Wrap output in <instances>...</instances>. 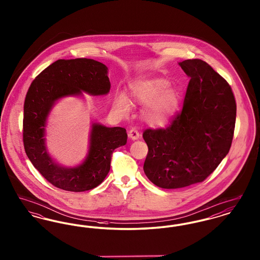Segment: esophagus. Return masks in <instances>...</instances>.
Segmentation results:
<instances>
[{"label":"esophagus","mask_w":260,"mask_h":260,"mask_svg":"<svg viewBox=\"0 0 260 260\" xmlns=\"http://www.w3.org/2000/svg\"><path fill=\"white\" fill-rule=\"evenodd\" d=\"M128 137L133 140H136L140 137V134L139 132L136 129V128H132L129 132H128Z\"/></svg>","instance_id":"esophagus-1"}]
</instances>
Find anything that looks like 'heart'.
I'll return each mask as SVG.
<instances>
[{
	"label": "heart",
	"mask_w": 260,
	"mask_h": 260,
	"mask_svg": "<svg viewBox=\"0 0 260 260\" xmlns=\"http://www.w3.org/2000/svg\"><path fill=\"white\" fill-rule=\"evenodd\" d=\"M131 95L139 105L145 106L142 117L151 126H165L174 118L181 103V91L170 85L167 79L151 76L136 81L129 87ZM114 107L121 115H126L131 110V102L124 93H119Z\"/></svg>",
	"instance_id": "1"
}]
</instances>
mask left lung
Instances as JSON below:
<instances>
[{"instance_id":"obj_1","label":"left lung","mask_w":260,"mask_h":260,"mask_svg":"<svg viewBox=\"0 0 260 260\" xmlns=\"http://www.w3.org/2000/svg\"><path fill=\"white\" fill-rule=\"evenodd\" d=\"M189 78L182 112L170 126L146 129L143 170L164 189L204 181L228 154L235 128V99L228 83L207 62H179Z\"/></svg>"}]
</instances>
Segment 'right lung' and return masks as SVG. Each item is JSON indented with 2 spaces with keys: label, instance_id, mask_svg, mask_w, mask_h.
<instances>
[{
  "label": "right lung",
  "instance_id": "add662e5",
  "mask_svg": "<svg viewBox=\"0 0 260 260\" xmlns=\"http://www.w3.org/2000/svg\"><path fill=\"white\" fill-rule=\"evenodd\" d=\"M108 68L88 58L59 59L38 75L24 101L23 143L33 166L52 185L71 192H83L101 184L110 171L114 150L125 145L124 127H108L91 122L88 150L85 160L76 167H64L55 161L47 147L46 126L57 101L84 93L92 96L110 91Z\"/></svg>",
  "mask_w": 260,
  "mask_h": 260
}]
</instances>
